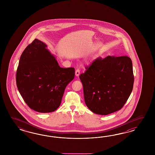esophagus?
<instances>
[{
	"label": "esophagus",
	"instance_id": "obj_1",
	"mask_svg": "<svg viewBox=\"0 0 155 155\" xmlns=\"http://www.w3.org/2000/svg\"><path fill=\"white\" fill-rule=\"evenodd\" d=\"M75 75H76L77 77H78L80 74V69H77V70L75 71Z\"/></svg>",
	"mask_w": 155,
	"mask_h": 155
}]
</instances>
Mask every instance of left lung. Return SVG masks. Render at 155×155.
<instances>
[{"instance_id": "1", "label": "left lung", "mask_w": 155, "mask_h": 155, "mask_svg": "<svg viewBox=\"0 0 155 155\" xmlns=\"http://www.w3.org/2000/svg\"><path fill=\"white\" fill-rule=\"evenodd\" d=\"M80 75L84 102L93 113L106 115L120 110L131 93L132 62L128 56L99 57Z\"/></svg>"}]
</instances>
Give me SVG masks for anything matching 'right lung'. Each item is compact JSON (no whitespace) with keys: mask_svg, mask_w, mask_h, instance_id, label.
Returning <instances> with one entry per match:
<instances>
[{"mask_svg":"<svg viewBox=\"0 0 155 155\" xmlns=\"http://www.w3.org/2000/svg\"><path fill=\"white\" fill-rule=\"evenodd\" d=\"M47 48L44 42L35 39L21 54L16 75L24 101L38 113H51L58 108L66 86L75 75L74 68H61Z\"/></svg>","mask_w":155,"mask_h":155,"instance_id":"add662e5","label":"right lung"}]
</instances>
